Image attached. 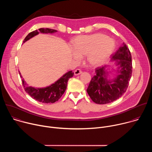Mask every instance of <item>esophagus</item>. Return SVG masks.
Returning a JSON list of instances; mask_svg holds the SVG:
<instances>
[{"instance_id": "34e87169", "label": "esophagus", "mask_w": 152, "mask_h": 152, "mask_svg": "<svg viewBox=\"0 0 152 152\" xmlns=\"http://www.w3.org/2000/svg\"><path fill=\"white\" fill-rule=\"evenodd\" d=\"M74 73H75V76H77V75H80V74L82 73V71H81L80 69H76V70H75Z\"/></svg>"}]
</instances>
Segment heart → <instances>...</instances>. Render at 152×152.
I'll return each mask as SVG.
<instances>
[{"label":"heart","mask_w":152,"mask_h":152,"mask_svg":"<svg viewBox=\"0 0 152 152\" xmlns=\"http://www.w3.org/2000/svg\"><path fill=\"white\" fill-rule=\"evenodd\" d=\"M114 48V41L104 34L79 35L73 41L72 55L75 59L86 55L90 66L97 67L111 56Z\"/></svg>","instance_id":"b5f03b06"}]
</instances>
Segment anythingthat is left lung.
I'll return each mask as SVG.
<instances>
[{"label":"left lung","mask_w":152,"mask_h":152,"mask_svg":"<svg viewBox=\"0 0 152 152\" xmlns=\"http://www.w3.org/2000/svg\"><path fill=\"white\" fill-rule=\"evenodd\" d=\"M112 61H115L117 69L113 79L108 78V66L98 67L96 75L92 77L86 90L91 100L97 104L111 103L124 94L132 73V56L125 43L112 55Z\"/></svg>","instance_id":"left-lung-1"}]
</instances>
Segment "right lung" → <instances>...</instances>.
<instances>
[{"label":"right lung","mask_w":152,"mask_h":152,"mask_svg":"<svg viewBox=\"0 0 152 152\" xmlns=\"http://www.w3.org/2000/svg\"><path fill=\"white\" fill-rule=\"evenodd\" d=\"M56 32V30L52 29L39 28L38 31L35 30L30 32L26 37L23 43H25L26 41L30 39L32 37L37 35L39 34V33L53 34ZM19 73L20 77L21 78V81H22L23 86L25 91L35 100L45 103H53L58 101L63 95L65 91H66L69 79L73 77L74 75V73L72 72V71H69L66 73H65L55 83L46 86V87L35 88L33 87V86H29L23 78L22 76L21 75L20 72Z\"/></svg>","instance_id":"obj_1"}]
</instances>
